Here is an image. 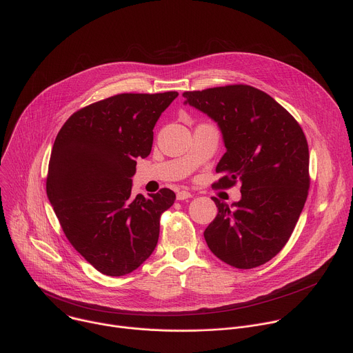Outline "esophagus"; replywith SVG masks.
<instances>
[{"label":"esophagus","mask_w":353,"mask_h":353,"mask_svg":"<svg viewBox=\"0 0 353 353\" xmlns=\"http://www.w3.org/2000/svg\"><path fill=\"white\" fill-rule=\"evenodd\" d=\"M187 198H192V194L190 191H185V190H181L177 192V199L179 201H184Z\"/></svg>","instance_id":"1"}]
</instances>
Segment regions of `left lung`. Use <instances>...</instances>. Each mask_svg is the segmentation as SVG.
<instances>
[{"label": "left lung", "instance_id": "left-lung-1", "mask_svg": "<svg viewBox=\"0 0 353 353\" xmlns=\"http://www.w3.org/2000/svg\"><path fill=\"white\" fill-rule=\"evenodd\" d=\"M184 105L211 117L226 152L216 183H240L241 198L229 207L212 198L216 218L204 232L223 263L250 270L275 257L289 240L310 187L309 145L299 123L265 92L228 85L184 92Z\"/></svg>", "mask_w": 353, "mask_h": 353}]
</instances>
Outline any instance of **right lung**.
<instances>
[{
	"label": "right lung",
	"mask_w": 353,
	"mask_h": 353,
	"mask_svg": "<svg viewBox=\"0 0 353 353\" xmlns=\"http://www.w3.org/2000/svg\"><path fill=\"white\" fill-rule=\"evenodd\" d=\"M179 96L121 93L75 112L54 141L46 183L60 225L99 272L121 276L155 250L161 215L176 194H131L137 158H146L154 127Z\"/></svg>",
	"instance_id": "add662e5"
}]
</instances>
